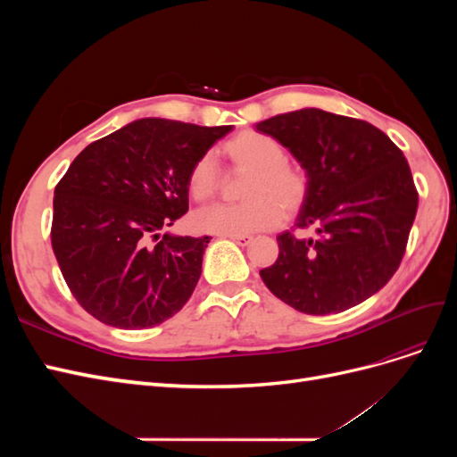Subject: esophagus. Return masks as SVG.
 I'll list each match as a JSON object with an SVG mask.
<instances>
[{
  "label": "esophagus",
  "instance_id": "34e87169",
  "mask_svg": "<svg viewBox=\"0 0 457 457\" xmlns=\"http://www.w3.org/2000/svg\"><path fill=\"white\" fill-rule=\"evenodd\" d=\"M228 238L234 240L237 244H240V245H247V244H252V240H253V237H250V234H230Z\"/></svg>",
  "mask_w": 457,
  "mask_h": 457
}]
</instances>
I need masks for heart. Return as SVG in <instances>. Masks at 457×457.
<instances>
[{
  "instance_id": "obj_1",
  "label": "heart",
  "mask_w": 457,
  "mask_h": 457,
  "mask_svg": "<svg viewBox=\"0 0 457 457\" xmlns=\"http://www.w3.org/2000/svg\"><path fill=\"white\" fill-rule=\"evenodd\" d=\"M223 154L237 170L247 171L240 204H217L198 212L195 223L204 232L250 234L276 227L282 215L301 210L309 195V177L297 165L286 162L284 146L272 137L242 131L223 145ZM219 171L210 156H202L188 173V192L196 202L215 196Z\"/></svg>"
}]
</instances>
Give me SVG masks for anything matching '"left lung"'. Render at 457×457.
Returning a JSON list of instances; mask_svg holds the SVG:
<instances>
[{
    "label": "left lung",
    "mask_w": 457,
    "mask_h": 457,
    "mask_svg": "<svg viewBox=\"0 0 457 457\" xmlns=\"http://www.w3.org/2000/svg\"><path fill=\"white\" fill-rule=\"evenodd\" d=\"M309 177L295 220L316 238L282 232L278 259L259 274L299 312L324 316L366 301L391 280L418 212L410 165L389 137L356 118L303 108L259 121Z\"/></svg>",
    "instance_id": "1"
}]
</instances>
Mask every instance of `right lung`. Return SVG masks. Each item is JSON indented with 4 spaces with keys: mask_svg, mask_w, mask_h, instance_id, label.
Here are the masks:
<instances>
[{
    "mask_svg": "<svg viewBox=\"0 0 457 457\" xmlns=\"http://www.w3.org/2000/svg\"><path fill=\"white\" fill-rule=\"evenodd\" d=\"M232 126L135 120L79 152L54 187L51 245L76 301L96 320L145 329L185 307L212 237H173L188 173Z\"/></svg>",
    "mask_w": 457,
    "mask_h": 457,
    "instance_id": "right-lung-1",
    "label": "right lung"
}]
</instances>
